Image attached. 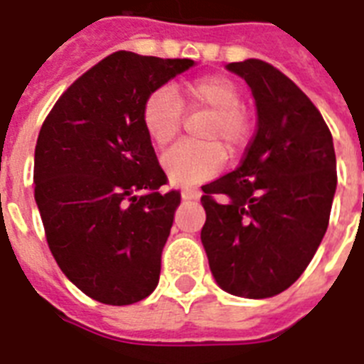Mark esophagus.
<instances>
[{
  "instance_id": "1",
  "label": "esophagus",
  "mask_w": 364,
  "mask_h": 364,
  "mask_svg": "<svg viewBox=\"0 0 364 364\" xmlns=\"http://www.w3.org/2000/svg\"><path fill=\"white\" fill-rule=\"evenodd\" d=\"M201 198V190L198 188H186L182 190V199H199Z\"/></svg>"
}]
</instances>
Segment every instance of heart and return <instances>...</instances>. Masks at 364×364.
Masks as SVG:
<instances>
[{
    "instance_id": "b5f03b06",
    "label": "heart",
    "mask_w": 364,
    "mask_h": 364,
    "mask_svg": "<svg viewBox=\"0 0 364 364\" xmlns=\"http://www.w3.org/2000/svg\"><path fill=\"white\" fill-rule=\"evenodd\" d=\"M184 100L192 107L211 111L201 136L220 140L230 153L242 151L251 136L250 117L244 109V94L236 82L211 75L186 84ZM182 101L172 86H159L147 95L141 107V124L157 147L168 146L182 127ZM218 141L176 144L163 155V168L174 184H198L213 178L224 165L226 151Z\"/></svg>"
}]
</instances>
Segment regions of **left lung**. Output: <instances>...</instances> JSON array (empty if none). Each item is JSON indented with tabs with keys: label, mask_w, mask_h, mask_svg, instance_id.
I'll return each mask as SVG.
<instances>
[{
	"label": "left lung",
	"mask_w": 364,
	"mask_h": 364,
	"mask_svg": "<svg viewBox=\"0 0 364 364\" xmlns=\"http://www.w3.org/2000/svg\"><path fill=\"white\" fill-rule=\"evenodd\" d=\"M250 84L257 132L236 171L201 186V242L218 286L263 299L307 269L336 193L332 134L296 82L261 59L228 63Z\"/></svg>",
	"instance_id": "obj_1"
}]
</instances>
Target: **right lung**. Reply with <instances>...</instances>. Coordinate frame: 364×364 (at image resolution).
Here are the masks:
<instances>
[{
  "instance_id": "add662e5",
  "label": "right lung",
  "mask_w": 364,
  "mask_h": 364,
  "mask_svg": "<svg viewBox=\"0 0 364 364\" xmlns=\"http://www.w3.org/2000/svg\"><path fill=\"white\" fill-rule=\"evenodd\" d=\"M192 65L114 51L63 92L40 128L34 198L49 251L95 301L132 305L159 282L180 192H159L168 178L141 107Z\"/></svg>"
}]
</instances>
